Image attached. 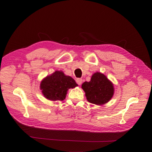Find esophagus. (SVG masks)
<instances>
[{"label":"esophagus","mask_w":152,"mask_h":152,"mask_svg":"<svg viewBox=\"0 0 152 152\" xmlns=\"http://www.w3.org/2000/svg\"><path fill=\"white\" fill-rule=\"evenodd\" d=\"M76 82H77V84L81 85L82 83V80L81 79H79H79H76Z\"/></svg>","instance_id":"esophagus-1"}]
</instances>
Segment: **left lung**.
<instances>
[{
  "instance_id": "8db88e82",
  "label": "left lung",
  "mask_w": 152,
  "mask_h": 152,
  "mask_svg": "<svg viewBox=\"0 0 152 152\" xmlns=\"http://www.w3.org/2000/svg\"><path fill=\"white\" fill-rule=\"evenodd\" d=\"M82 89L85 92L87 100L96 105L107 103L114 94L113 84L103 73L96 72L89 82H84Z\"/></svg>"
}]
</instances>
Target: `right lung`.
<instances>
[{
    "label": "right lung",
    "instance_id": "1",
    "mask_svg": "<svg viewBox=\"0 0 152 152\" xmlns=\"http://www.w3.org/2000/svg\"><path fill=\"white\" fill-rule=\"evenodd\" d=\"M78 86L75 80L66 75L63 71H55L42 79L40 89L44 97L50 101H63L69 89Z\"/></svg>",
    "mask_w": 152,
    "mask_h": 152
}]
</instances>
